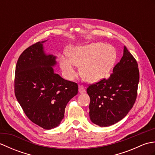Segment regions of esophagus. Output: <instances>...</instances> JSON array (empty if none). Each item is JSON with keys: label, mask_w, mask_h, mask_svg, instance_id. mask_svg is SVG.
<instances>
[{"label": "esophagus", "mask_w": 155, "mask_h": 155, "mask_svg": "<svg viewBox=\"0 0 155 155\" xmlns=\"http://www.w3.org/2000/svg\"><path fill=\"white\" fill-rule=\"evenodd\" d=\"M78 92H79V93H81V94H83L85 93V92H86V91H85V88L83 86V85H80V86L78 87Z\"/></svg>", "instance_id": "1"}]
</instances>
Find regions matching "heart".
<instances>
[{
    "label": "heart",
    "mask_w": 155,
    "mask_h": 155,
    "mask_svg": "<svg viewBox=\"0 0 155 155\" xmlns=\"http://www.w3.org/2000/svg\"><path fill=\"white\" fill-rule=\"evenodd\" d=\"M71 58L62 57L60 66L64 77L72 80L81 67L82 76L88 83H95L107 77L113 68L117 59V51L112 45L103 42H93L78 46L69 51Z\"/></svg>",
    "instance_id": "1"
}]
</instances>
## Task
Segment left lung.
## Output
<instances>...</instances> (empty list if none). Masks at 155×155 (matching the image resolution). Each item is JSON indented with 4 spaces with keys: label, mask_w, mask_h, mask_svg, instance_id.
<instances>
[{
    "label": "left lung",
    "mask_w": 155,
    "mask_h": 155,
    "mask_svg": "<svg viewBox=\"0 0 155 155\" xmlns=\"http://www.w3.org/2000/svg\"><path fill=\"white\" fill-rule=\"evenodd\" d=\"M139 81L137 62L124 46L123 57L110 77L87 88L91 120L105 127L123 119L135 103Z\"/></svg>",
    "instance_id": "left-lung-1"
}]
</instances>
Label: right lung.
Returning <instances> with one entry per match:
<instances>
[{"label": "right lung", "mask_w": 155, "mask_h": 155, "mask_svg": "<svg viewBox=\"0 0 155 155\" xmlns=\"http://www.w3.org/2000/svg\"><path fill=\"white\" fill-rule=\"evenodd\" d=\"M37 42L23 51L16 66L15 93L32 123L50 130L61 124L68 101L78 93V84L54 73L57 57Z\"/></svg>", "instance_id": "1"}]
</instances>
